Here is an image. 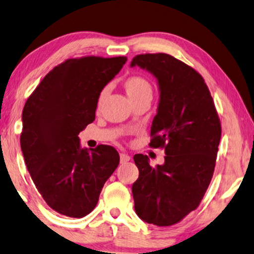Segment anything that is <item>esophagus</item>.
Listing matches in <instances>:
<instances>
[{
    "label": "esophagus",
    "mask_w": 254,
    "mask_h": 254,
    "mask_svg": "<svg viewBox=\"0 0 254 254\" xmlns=\"http://www.w3.org/2000/svg\"><path fill=\"white\" fill-rule=\"evenodd\" d=\"M120 159H121V164H125V162H127L130 160V155L127 153H121Z\"/></svg>",
    "instance_id": "obj_1"
}]
</instances>
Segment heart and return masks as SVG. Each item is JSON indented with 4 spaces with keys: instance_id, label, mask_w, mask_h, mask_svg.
Listing matches in <instances>:
<instances>
[{
    "instance_id": "b5f03b06",
    "label": "heart",
    "mask_w": 254,
    "mask_h": 254,
    "mask_svg": "<svg viewBox=\"0 0 254 254\" xmlns=\"http://www.w3.org/2000/svg\"><path fill=\"white\" fill-rule=\"evenodd\" d=\"M125 90H127V96L130 97L131 101L139 99L141 96L145 95H152V87L151 83L148 82L146 79L141 76H131L124 82ZM108 94V88H104V89L101 92L99 96V101H97V104L101 106V103L103 102V100L106 99Z\"/></svg>"
}]
</instances>
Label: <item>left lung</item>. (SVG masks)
<instances>
[{"instance_id": "1", "label": "left lung", "mask_w": 254, "mask_h": 254, "mask_svg": "<svg viewBox=\"0 0 254 254\" xmlns=\"http://www.w3.org/2000/svg\"><path fill=\"white\" fill-rule=\"evenodd\" d=\"M131 67L158 81L159 104L151 127L152 147L165 148V162L150 166L136 154L139 177L132 185L134 210L158 226L173 225L195 210L207 191L221 140V123L203 77L166 53L139 54Z\"/></svg>"}]
</instances>
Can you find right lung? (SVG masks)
I'll return each mask as SVG.
<instances>
[{"label":"right lung","mask_w":254,"mask_h":254,"mask_svg":"<svg viewBox=\"0 0 254 254\" xmlns=\"http://www.w3.org/2000/svg\"><path fill=\"white\" fill-rule=\"evenodd\" d=\"M125 57L68 59L54 67L26 101L21 148L31 179L53 210L81 218L93 211L120 164L113 146L81 147V131L95 120L101 92Z\"/></svg>","instance_id":"right-lung-1"}]
</instances>
